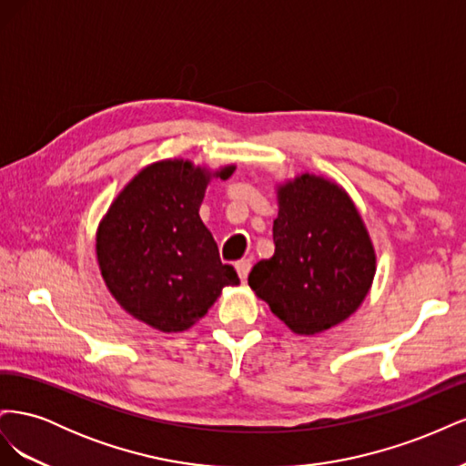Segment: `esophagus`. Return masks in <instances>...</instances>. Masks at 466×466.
<instances>
[{
  "label": "esophagus",
  "instance_id": "34e87169",
  "mask_svg": "<svg viewBox=\"0 0 466 466\" xmlns=\"http://www.w3.org/2000/svg\"><path fill=\"white\" fill-rule=\"evenodd\" d=\"M248 272H250V258L238 260V262H237V274H238V278H241L243 281H247Z\"/></svg>",
  "mask_w": 466,
  "mask_h": 466
}]
</instances>
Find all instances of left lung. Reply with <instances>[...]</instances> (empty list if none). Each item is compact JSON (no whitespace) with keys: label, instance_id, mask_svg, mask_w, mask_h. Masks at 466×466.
Wrapping results in <instances>:
<instances>
[{"label":"left lung","instance_id":"1","mask_svg":"<svg viewBox=\"0 0 466 466\" xmlns=\"http://www.w3.org/2000/svg\"><path fill=\"white\" fill-rule=\"evenodd\" d=\"M274 257L248 286L295 334H317L348 319L368 295L375 252L350 196L334 182L301 175L278 190Z\"/></svg>","mask_w":466,"mask_h":466}]
</instances>
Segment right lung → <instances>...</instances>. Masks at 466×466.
<instances>
[{
    "label": "right lung",
    "instance_id": "add662e5",
    "mask_svg": "<svg viewBox=\"0 0 466 466\" xmlns=\"http://www.w3.org/2000/svg\"><path fill=\"white\" fill-rule=\"evenodd\" d=\"M235 167L216 173L229 178ZM209 173L190 161H159L139 171L112 202L96 233V258L115 299L163 332L190 329L225 286L231 264L200 219Z\"/></svg>",
    "mask_w": 466,
    "mask_h": 466
}]
</instances>
